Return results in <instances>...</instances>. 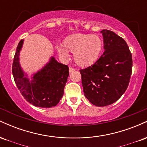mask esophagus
I'll list each match as a JSON object with an SVG mask.
<instances>
[{
	"mask_svg": "<svg viewBox=\"0 0 147 147\" xmlns=\"http://www.w3.org/2000/svg\"><path fill=\"white\" fill-rule=\"evenodd\" d=\"M74 71H75V69L72 68H69V72H70V73H71V72Z\"/></svg>",
	"mask_w": 147,
	"mask_h": 147,
	"instance_id": "esophagus-1",
	"label": "esophagus"
}]
</instances>
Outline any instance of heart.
Instances as JSON below:
<instances>
[{"mask_svg": "<svg viewBox=\"0 0 147 147\" xmlns=\"http://www.w3.org/2000/svg\"><path fill=\"white\" fill-rule=\"evenodd\" d=\"M102 49V41L97 35L73 34L63 40V48H57L63 57H68V52H73L75 62L79 66L85 67L93 64L98 59Z\"/></svg>", "mask_w": 147, "mask_h": 147, "instance_id": "1", "label": "heart"}]
</instances>
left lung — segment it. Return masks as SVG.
<instances>
[{"label": "left lung", "instance_id": "1", "mask_svg": "<svg viewBox=\"0 0 147 147\" xmlns=\"http://www.w3.org/2000/svg\"><path fill=\"white\" fill-rule=\"evenodd\" d=\"M104 52L95 63L80 70L84 95L97 106L113 104L129 86L132 55L126 42L113 32L101 31Z\"/></svg>", "mask_w": 147, "mask_h": 147}]
</instances>
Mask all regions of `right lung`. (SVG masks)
<instances>
[{
    "mask_svg": "<svg viewBox=\"0 0 147 147\" xmlns=\"http://www.w3.org/2000/svg\"><path fill=\"white\" fill-rule=\"evenodd\" d=\"M23 39L18 43L12 64V74L16 86L23 97L32 105L51 108L59 102L69 76L67 65L59 63L52 57L50 61L31 80L27 77L19 63V53Z\"/></svg>",
    "mask_w": 147,
    "mask_h": 147,
    "instance_id": "1",
    "label": "right lung"
}]
</instances>
